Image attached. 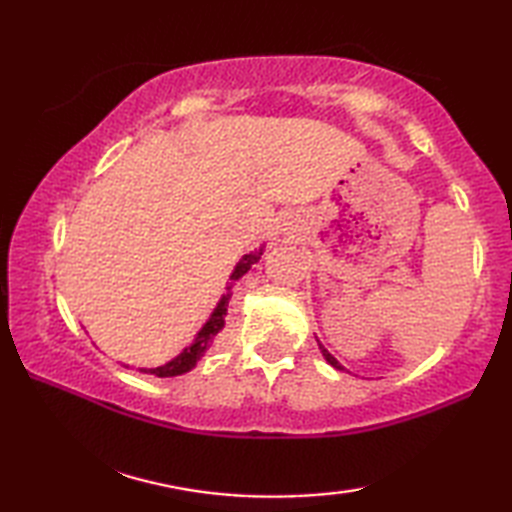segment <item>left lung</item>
Wrapping results in <instances>:
<instances>
[{
    "instance_id": "1",
    "label": "left lung",
    "mask_w": 512,
    "mask_h": 512,
    "mask_svg": "<svg viewBox=\"0 0 512 512\" xmlns=\"http://www.w3.org/2000/svg\"><path fill=\"white\" fill-rule=\"evenodd\" d=\"M319 350H321V354L325 356V361H328L332 367H336V369H345V367H343L339 361H336V358H334V356H332L328 350H325V347H323L321 343H319Z\"/></svg>"
}]
</instances>
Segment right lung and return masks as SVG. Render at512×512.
<instances>
[{"instance_id": "right-lung-1", "label": "right lung", "mask_w": 512, "mask_h": 512, "mask_svg": "<svg viewBox=\"0 0 512 512\" xmlns=\"http://www.w3.org/2000/svg\"><path fill=\"white\" fill-rule=\"evenodd\" d=\"M259 257H262V248L257 250V253H250V255H244L242 262H239L233 270L231 275V281L226 284V292L222 295L220 303H217V308L213 310V314L209 317V321L204 323V328L198 332V336H195L193 343L189 347H184L182 354H178L173 361L160 365V367H151V369H140L143 374H154L158 378H171V376H180V374H187L191 372V369L195 367V363L200 361V358L206 354V350L213 345V339L215 334L220 332L224 328V319H226V312H228V301H231V288L235 286V281L239 277H244L250 266L259 262Z\"/></svg>"}]
</instances>
